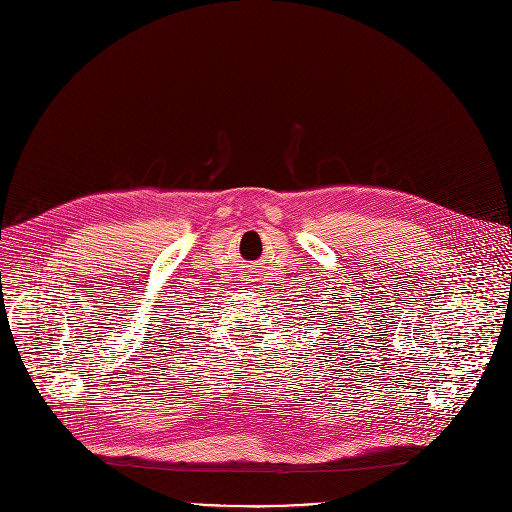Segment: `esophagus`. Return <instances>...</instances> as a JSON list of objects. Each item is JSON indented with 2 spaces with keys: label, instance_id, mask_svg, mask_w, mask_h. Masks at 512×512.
I'll use <instances>...</instances> for the list:
<instances>
[{
  "label": "esophagus",
  "instance_id": "1",
  "mask_svg": "<svg viewBox=\"0 0 512 512\" xmlns=\"http://www.w3.org/2000/svg\"><path fill=\"white\" fill-rule=\"evenodd\" d=\"M242 286L249 288V290H255V288H259V286H257V280H251L249 276L245 278V282H242Z\"/></svg>",
  "mask_w": 512,
  "mask_h": 512
}]
</instances>
